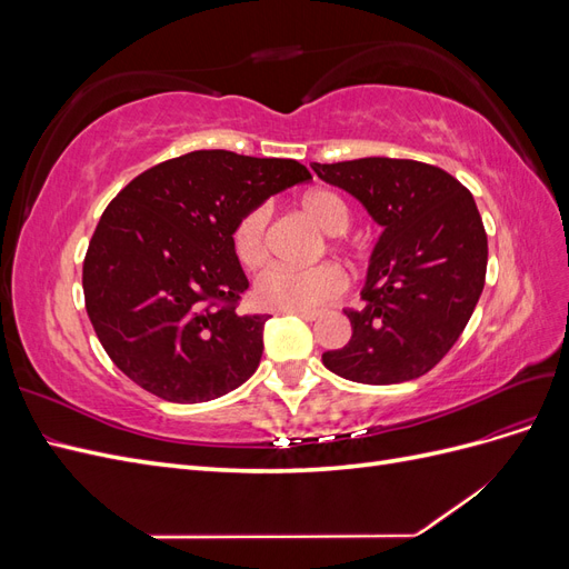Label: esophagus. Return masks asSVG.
Instances as JSON below:
<instances>
[{"label": "esophagus", "instance_id": "1", "mask_svg": "<svg viewBox=\"0 0 569 569\" xmlns=\"http://www.w3.org/2000/svg\"><path fill=\"white\" fill-rule=\"evenodd\" d=\"M284 313L299 316V318H303V320H308V322H313V320H318V318H320V313H318V311H284Z\"/></svg>", "mask_w": 569, "mask_h": 569}]
</instances>
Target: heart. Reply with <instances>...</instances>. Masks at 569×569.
<instances>
[{"label": "heart", "mask_w": 569, "mask_h": 569, "mask_svg": "<svg viewBox=\"0 0 569 569\" xmlns=\"http://www.w3.org/2000/svg\"><path fill=\"white\" fill-rule=\"evenodd\" d=\"M308 220H313L325 234H343L351 226V211L347 201L330 189H311L299 201ZM268 222L270 211L266 206H256L239 218L232 232V249L237 261L253 270L268 256ZM347 287V274L332 263H320L313 268H266L251 287V299L258 308L268 311H316Z\"/></svg>", "instance_id": "1"}]
</instances>
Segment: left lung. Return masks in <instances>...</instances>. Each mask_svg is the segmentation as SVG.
Wrapping results in <instances>:
<instances>
[{"label": "left lung", "instance_id": "1", "mask_svg": "<svg viewBox=\"0 0 569 569\" xmlns=\"http://www.w3.org/2000/svg\"><path fill=\"white\" fill-rule=\"evenodd\" d=\"M382 228L351 339L325 351L343 380L401 385L432 370L462 335L487 278V232L472 194L446 170L410 159L313 163Z\"/></svg>", "mask_w": 569, "mask_h": 569}]
</instances>
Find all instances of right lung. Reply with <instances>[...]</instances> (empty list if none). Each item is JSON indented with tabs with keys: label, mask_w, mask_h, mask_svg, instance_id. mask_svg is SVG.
Instances as JSON below:
<instances>
[{
	"label": "right lung",
	"mask_w": 569,
	"mask_h": 569,
	"mask_svg": "<svg viewBox=\"0 0 569 569\" xmlns=\"http://www.w3.org/2000/svg\"><path fill=\"white\" fill-rule=\"evenodd\" d=\"M306 180L295 159L192 151L144 170L107 206L82 289L120 372L170 403L211 401L249 380L268 316L234 311L249 280L232 232L244 213Z\"/></svg>",
	"instance_id": "obj_1"
}]
</instances>
